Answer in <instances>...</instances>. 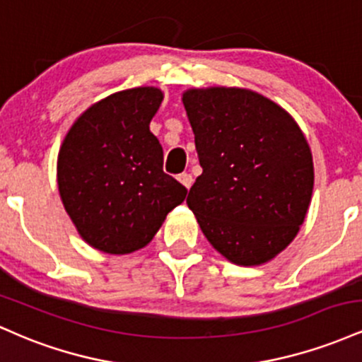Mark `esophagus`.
Segmentation results:
<instances>
[{
	"label": "esophagus",
	"instance_id": "1",
	"mask_svg": "<svg viewBox=\"0 0 362 362\" xmlns=\"http://www.w3.org/2000/svg\"><path fill=\"white\" fill-rule=\"evenodd\" d=\"M178 182H180V184L184 187H187V189H190V187H192V184H194V178H192V175H190V173H180V175H178Z\"/></svg>",
	"mask_w": 362,
	"mask_h": 362
}]
</instances>
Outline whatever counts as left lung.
Segmentation results:
<instances>
[{
    "label": "left lung",
    "instance_id": "8db88e82",
    "mask_svg": "<svg viewBox=\"0 0 362 362\" xmlns=\"http://www.w3.org/2000/svg\"><path fill=\"white\" fill-rule=\"evenodd\" d=\"M184 105L202 173L187 204L209 243L238 265L293 242L313 192V158L288 112L242 88L189 90Z\"/></svg>",
    "mask_w": 362,
    "mask_h": 362
}]
</instances>
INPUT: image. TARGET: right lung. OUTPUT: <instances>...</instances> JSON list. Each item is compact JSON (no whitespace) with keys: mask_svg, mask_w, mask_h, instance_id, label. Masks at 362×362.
<instances>
[{"mask_svg":"<svg viewBox=\"0 0 362 362\" xmlns=\"http://www.w3.org/2000/svg\"><path fill=\"white\" fill-rule=\"evenodd\" d=\"M156 88L103 98L81 115L57 158L59 194L86 243L107 253L148 245L187 189L163 172V148L149 131Z\"/></svg>","mask_w":362,"mask_h":362,"instance_id":"add662e5","label":"right lung"}]
</instances>
